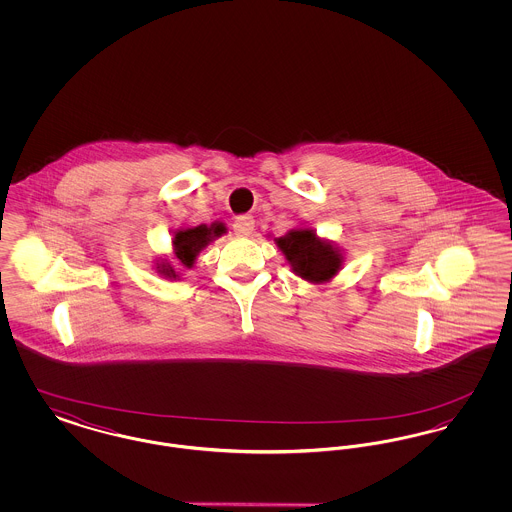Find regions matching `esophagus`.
Instances as JSON below:
<instances>
[{"mask_svg":"<svg viewBox=\"0 0 512 512\" xmlns=\"http://www.w3.org/2000/svg\"><path fill=\"white\" fill-rule=\"evenodd\" d=\"M253 228H255V220H253V217H238L236 222H234V234L240 236V238L251 236Z\"/></svg>","mask_w":512,"mask_h":512,"instance_id":"obj_1","label":"esophagus"}]
</instances>
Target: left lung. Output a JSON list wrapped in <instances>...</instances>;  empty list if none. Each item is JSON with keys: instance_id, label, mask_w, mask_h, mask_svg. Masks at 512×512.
Wrapping results in <instances>:
<instances>
[{"instance_id": "left-lung-1", "label": "left lung", "mask_w": 512, "mask_h": 512, "mask_svg": "<svg viewBox=\"0 0 512 512\" xmlns=\"http://www.w3.org/2000/svg\"><path fill=\"white\" fill-rule=\"evenodd\" d=\"M274 244L286 257L293 274L309 284L330 282L345 261V253L338 245L320 238L311 226H297L288 234L274 238Z\"/></svg>"}]
</instances>
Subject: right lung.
<instances>
[{"instance_id": "add662e5", "label": "right lung", "mask_w": 512, "mask_h": 512, "mask_svg": "<svg viewBox=\"0 0 512 512\" xmlns=\"http://www.w3.org/2000/svg\"><path fill=\"white\" fill-rule=\"evenodd\" d=\"M222 234H226V226L222 222L213 224H197V226H180L172 230V257H159L153 267L157 274L169 280H180V272L174 268L172 261L182 268H194L197 255Z\"/></svg>"}]
</instances>
